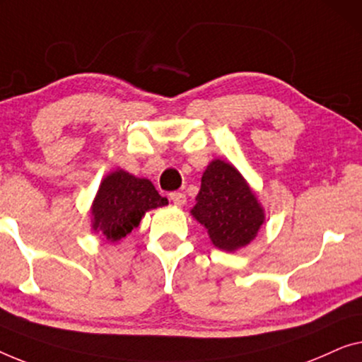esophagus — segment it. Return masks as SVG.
<instances>
[{"label":"esophagus","instance_id":"obj_1","mask_svg":"<svg viewBox=\"0 0 362 362\" xmlns=\"http://www.w3.org/2000/svg\"><path fill=\"white\" fill-rule=\"evenodd\" d=\"M169 198H170L172 203H175V205H179V206L185 205V202H187L185 193H180V192H172V193H169Z\"/></svg>","mask_w":362,"mask_h":362}]
</instances>
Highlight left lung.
Listing matches in <instances>:
<instances>
[{
	"instance_id": "obj_1",
	"label": "left lung",
	"mask_w": 362,
	"mask_h": 362,
	"mask_svg": "<svg viewBox=\"0 0 362 362\" xmlns=\"http://www.w3.org/2000/svg\"><path fill=\"white\" fill-rule=\"evenodd\" d=\"M192 215L208 230L218 249L233 252L247 246L264 223V210L243 175L215 159L203 172Z\"/></svg>"
}]
</instances>
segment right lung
<instances>
[{"label":"right lung","mask_w":362,"mask_h":362,"mask_svg":"<svg viewBox=\"0 0 362 362\" xmlns=\"http://www.w3.org/2000/svg\"><path fill=\"white\" fill-rule=\"evenodd\" d=\"M151 180L115 170L101 182L91 205V228L110 243H116L139 226L146 211L167 205Z\"/></svg>","instance_id":"add662e5"}]
</instances>
